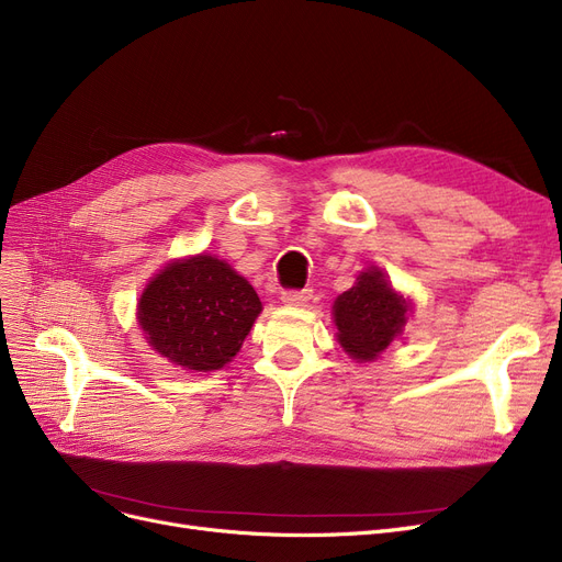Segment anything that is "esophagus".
Listing matches in <instances>:
<instances>
[{"label": "esophagus", "instance_id": "1", "mask_svg": "<svg viewBox=\"0 0 562 562\" xmlns=\"http://www.w3.org/2000/svg\"><path fill=\"white\" fill-rule=\"evenodd\" d=\"M310 291L307 289H303V291H299V289H286V291H282V296H280V301L284 303V305H305L307 301H310Z\"/></svg>", "mask_w": 562, "mask_h": 562}]
</instances>
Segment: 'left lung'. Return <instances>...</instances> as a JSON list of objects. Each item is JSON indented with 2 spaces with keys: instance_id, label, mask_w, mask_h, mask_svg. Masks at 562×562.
<instances>
[{
  "instance_id": "obj_1",
  "label": "left lung",
  "mask_w": 562,
  "mask_h": 562,
  "mask_svg": "<svg viewBox=\"0 0 562 562\" xmlns=\"http://www.w3.org/2000/svg\"><path fill=\"white\" fill-rule=\"evenodd\" d=\"M411 314V301L393 289L385 273L370 266L333 303L337 341L353 360L368 362L397 339Z\"/></svg>"
}]
</instances>
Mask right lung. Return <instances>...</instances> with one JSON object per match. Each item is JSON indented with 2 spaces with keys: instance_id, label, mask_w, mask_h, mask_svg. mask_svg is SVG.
<instances>
[{
  "instance_id": "1",
  "label": "right lung",
  "mask_w": 562,
  "mask_h": 562,
  "mask_svg": "<svg viewBox=\"0 0 562 562\" xmlns=\"http://www.w3.org/2000/svg\"><path fill=\"white\" fill-rule=\"evenodd\" d=\"M261 312L252 284L213 255L167 263L146 284L137 322L149 347L190 372L221 370Z\"/></svg>"
}]
</instances>
